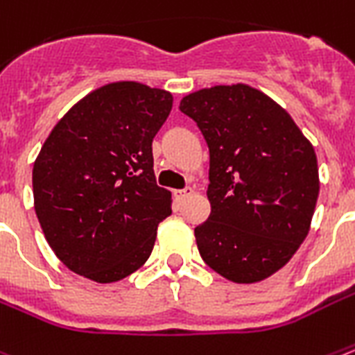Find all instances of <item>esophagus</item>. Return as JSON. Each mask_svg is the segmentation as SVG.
I'll return each mask as SVG.
<instances>
[{"label":"esophagus","instance_id":"1","mask_svg":"<svg viewBox=\"0 0 355 355\" xmlns=\"http://www.w3.org/2000/svg\"><path fill=\"white\" fill-rule=\"evenodd\" d=\"M193 195V187H184V189H180V191H175V196H177L178 202L186 200L187 196Z\"/></svg>","mask_w":355,"mask_h":355}]
</instances>
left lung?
I'll use <instances>...</instances> for the list:
<instances>
[{"mask_svg":"<svg viewBox=\"0 0 355 355\" xmlns=\"http://www.w3.org/2000/svg\"><path fill=\"white\" fill-rule=\"evenodd\" d=\"M209 148L211 214L195 227L202 260L234 284L269 278L311 229L318 159L293 117L247 85L213 86L180 101Z\"/></svg>","mask_w":355,"mask_h":355,"instance_id":"left-lung-1","label":"left lung"}]
</instances>
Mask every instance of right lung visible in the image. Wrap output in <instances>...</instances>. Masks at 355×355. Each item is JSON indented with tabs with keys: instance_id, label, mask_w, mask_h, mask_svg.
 <instances>
[{
	"instance_id": "1",
	"label": "right lung",
	"mask_w": 355,
	"mask_h": 355,
	"mask_svg": "<svg viewBox=\"0 0 355 355\" xmlns=\"http://www.w3.org/2000/svg\"><path fill=\"white\" fill-rule=\"evenodd\" d=\"M169 92L133 81L101 86L53 126L34 162V207L68 269L112 284L141 269L171 193L157 186L151 142Z\"/></svg>"
}]
</instances>
